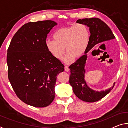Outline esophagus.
Segmentation results:
<instances>
[{"mask_svg":"<svg viewBox=\"0 0 128 128\" xmlns=\"http://www.w3.org/2000/svg\"><path fill=\"white\" fill-rule=\"evenodd\" d=\"M65 71H66V72H69V68H68V66H65Z\"/></svg>","mask_w":128,"mask_h":128,"instance_id":"34e87169","label":"esophagus"}]
</instances>
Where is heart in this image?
<instances>
[{
	"mask_svg": "<svg viewBox=\"0 0 128 128\" xmlns=\"http://www.w3.org/2000/svg\"><path fill=\"white\" fill-rule=\"evenodd\" d=\"M54 40H47L45 42L47 51L58 60H62L66 51L68 52L66 62H72L74 58L79 59L85 55L89 44L90 32L83 24H76L70 26L56 30Z\"/></svg>",
	"mask_w": 128,
	"mask_h": 128,
	"instance_id": "heart-1",
	"label": "heart"
}]
</instances>
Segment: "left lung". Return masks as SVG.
<instances>
[{
  "label": "left lung",
  "mask_w": 128,
  "mask_h": 128,
  "mask_svg": "<svg viewBox=\"0 0 128 128\" xmlns=\"http://www.w3.org/2000/svg\"><path fill=\"white\" fill-rule=\"evenodd\" d=\"M77 22L83 24L89 27L91 35L89 44L85 55L69 67L70 70L69 83L72 86L73 92L80 99L88 103L95 102L106 96L113 89L115 84L105 92H96L88 87L84 79L85 66L88 59L87 53L96 44L114 40L115 36L109 26L98 18H84L78 20Z\"/></svg>",
  "instance_id": "1"
}]
</instances>
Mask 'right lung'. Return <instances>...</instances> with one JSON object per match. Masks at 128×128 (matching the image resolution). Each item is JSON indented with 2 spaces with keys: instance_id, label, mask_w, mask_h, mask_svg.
I'll return each instance as SVG.
<instances>
[{
  "instance_id": "obj_1",
  "label": "right lung",
  "mask_w": 128,
  "mask_h": 128,
  "mask_svg": "<svg viewBox=\"0 0 128 128\" xmlns=\"http://www.w3.org/2000/svg\"><path fill=\"white\" fill-rule=\"evenodd\" d=\"M56 25L51 20L25 24L14 34L7 51L8 76L13 89L24 103L35 107L52 102L57 76L64 70L45 44Z\"/></svg>"
}]
</instances>
